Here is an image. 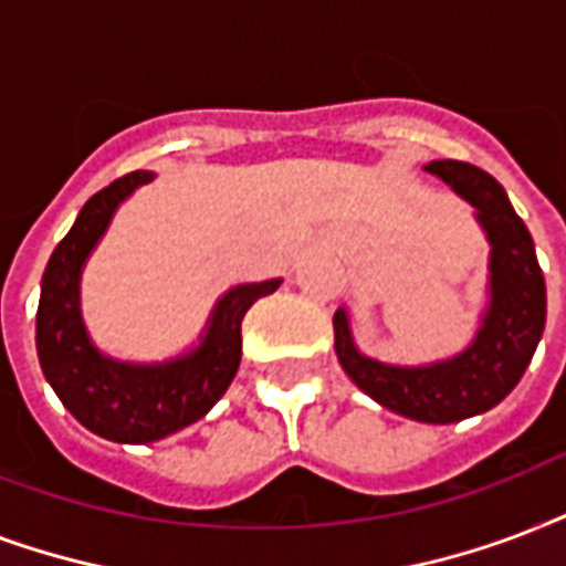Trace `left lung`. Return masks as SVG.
Here are the masks:
<instances>
[{"mask_svg": "<svg viewBox=\"0 0 566 566\" xmlns=\"http://www.w3.org/2000/svg\"><path fill=\"white\" fill-rule=\"evenodd\" d=\"M424 170L475 209L490 242V301L475 339L449 360L392 366L360 354L345 310L333 315V333L345 375L366 396L416 422L449 424L496 407L520 384L546 324V283L532 233L488 170L454 159L431 161Z\"/></svg>", "mask_w": 566, "mask_h": 566, "instance_id": "8db88e82", "label": "left lung"}]
</instances>
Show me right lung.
<instances>
[{"mask_svg":"<svg viewBox=\"0 0 566 566\" xmlns=\"http://www.w3.org/2000/svg\"><path fill=\"white\" fill-rule=\"evenodd\" d=\"M150 170H133L96 191L70 233L52 251L38 304V357L61 405L112 442H153L203 419L233 384L242 363V318L283 280L242 283L214 304L195 352L165 363H126L105 357L85 331L78 280L87 256L103 239L112 214Z\"/></svg>","mask_w":566,"mask_h":566,"instance_id":"add662e5","label":"right lung"}]
</instances>
